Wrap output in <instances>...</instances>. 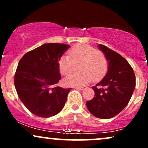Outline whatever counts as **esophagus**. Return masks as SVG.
<instances>
[{
	"mask_svg": "<svg viewBox=\"0 0 148 148\" xmlns=\"http://www.w3.org/2000/svg\"><path fill=\"white\" fill-rule=\"evenodd\" d=\"M76 90H83L86 89V86H82V87H75L74 88Z\"/></svg>",
	"mask_w": 148,
	"mask_h": 148,
	"instance_id": "1",
	"label": "esophagus"
}]
</instances>
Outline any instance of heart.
I'll list each match as a JSON object with an SVG mask.
<instances>
[{
  "label": "heart",
  "mask_w": 148,
  "mask_h": 148,
  "mask_svg": "<svg viewBox=\"0 0 148 148\" xmlns=\"http://www.w3.org/2000/svg\"><path fill=\"white\" fill-rule=\"evenodd\" d=\"M108 59L101 51L88 45H76L72 47L68 56L58 61L61 74L68 75L79 66L80 72L70 74L64 79L67 86H81L90 81H96L105 75L108 69Z\"/></svg>",
  "instance_id": "b5f03b06"
}]
</instances>
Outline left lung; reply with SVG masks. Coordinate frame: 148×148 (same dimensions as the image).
<instances>
[{
  "label": "left lung",
  "instance_id": "8db88e82",
  "mask_svg": "<svg viewBox=\"0 0 148 148\" xmlns=\"http://www.w3.org/2000/svg\"><path fill=\"white\" fill-rule=\"evenodd\" d=\"M99 48L108 59V72L92 87L95 96L86 102V106L94 116L109 119L128 104L135 89L136 76L130 63L118 53L102 45H99Z\"/></svg>",
  "mask_w": 148,
  "mask_h": 148
}]
</instances>
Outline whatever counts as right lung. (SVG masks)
Masks as SVG:
<instances>
[{"mask_svg": "<svg viewBox=\"0 0 148 148\" xmlns=\"http://www.w3.org/2000/svg\"><path fill=\"white\" fill-rule=\"evenodd\" d=\"M69 48L65 44L47 43L26 53L18 62L14 86L22 103L34 115L49 118L65 104L72 88L56 86L61 79L58 61Z\"/></svg>", "mask_w": 148, "mask_h": 148, "instance_id": "add662e5", "label": "right lung"}]
</instances>
